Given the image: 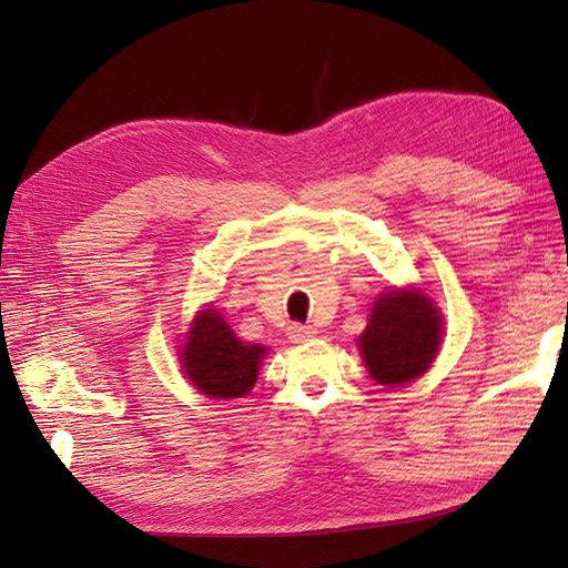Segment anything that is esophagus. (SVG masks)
I'll list each match as a JSON object with an SVG mask.
<instances>
[{"label":"esophagus","mask_w":568,"mask_h":568,"mask_svg":"<svg viewBox=\"0 0 568 568\" xmlns=\"http://www.w3.org/2000/svg\"><path fill=\"white\" fill-rule=\"evenodd\" d=\"M315 326H308V324H290L287 326V338L292 343H306L315 336Z\"/></svg>","instance_id":"1"}]
</instances>
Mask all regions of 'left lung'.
<instances>
[{"instance_id": "1", "label": "left lung", "mask_w": 568, "mask_h": 568, "mask_svg": "<svg viewBox=\"0 0 568 568\" xmlns=\"http://www.w3.org/2000/svg\"><path fill=\"white\" fill-rule=\"evenodd\" d=\"M442 341L437 308L422 292H389L375 302L359 336L364 364L384 386L412 382L428 371Z\"/></svg>"}]
</instances>
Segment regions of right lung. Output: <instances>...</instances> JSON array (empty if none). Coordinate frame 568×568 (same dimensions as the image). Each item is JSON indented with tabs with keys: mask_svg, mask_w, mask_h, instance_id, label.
Listing matches in <instances>:
<instances>
[{
	"mask_svg": "<svg viewBox=\"0 0 568 568\" xmlns=\"http://www.w3.org/2000/svg\"><path fill=\"white\" fill-rule=\"evenodd\" d=\"M262 345L239 341L214 308H204L193 322L182 364L189 379L209 398H242L257 382Z\"/></svg>",
	"mask_w": 568,
	"mask_h": 568,
	"instance_id": "add662e5",
	"label": "right lung"
}]
</instances>
